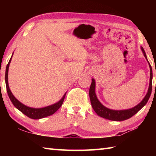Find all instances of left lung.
I'll return each instance as SVG.
<instances>
[{"mask_svg":"<svg viewBox=\"0 0 156 156\" xmlns=\"http://www.w3.org/2000/svg\"><path fill=\"white\" fill-rule=\"evenodd\" d=\"M142 52H143L144 57L147 58L146 54L144 49L142 47ZM150 67V83H149V90L146 96L144 98V99L142 100L140 103H139L136 107H134L131 109H126V110H112L109 109L108 108L104 107L100 102L99 100H98L96 93H95V83L94 79H92L91 84L89 88V98H90L91 106L93 107L94 110L95 111L98 115L100 117L106 118V119L113 120V121H122L127 120L129 118H131L132 116L134 115L136 113H138L142 107H143L147 102L149 100L150 96H151V91H152V78H153V73H152V68L151 65L149 64Z\"/></svg>","mask_w":156,"mask_h":156,"instance_id":"left-lung-1","label":"left lung"}]
</instances>
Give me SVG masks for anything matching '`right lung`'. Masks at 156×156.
<instances>
[{
	"label": "right lung",
	"mask_w": 156,
	"mask_h": 156,
	"mask_svg": "<svg viewBox=\"0 0 156 156\" xmlns=\"http://www.w3.org/2000/svg\"><path fill=\"white\" fill-rule=\"evenodd\" d=\"M11 60H12V58H10L8 64L7 65L6 71H5V83H6L7 94H8L9 98L11 100L12 104L14 105V107H16L18 110L20 111L23 113H24V114L25 115H27V117L31 118V119H41V118H43L44 117H47V116L54 114V113L62 106L66 94L63 96L62 98L58 102H57V103L54 105H52L51 106H48L44 108H41V109H35V108H31V107L25 106V105L21 103V102H20L14 96V95L12 94L11 91H10L9 87L8 69H9V66L10 62H11Z\"/></svg>",
	"instance_id": "right-lung-1"
}]
</instances>
